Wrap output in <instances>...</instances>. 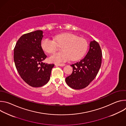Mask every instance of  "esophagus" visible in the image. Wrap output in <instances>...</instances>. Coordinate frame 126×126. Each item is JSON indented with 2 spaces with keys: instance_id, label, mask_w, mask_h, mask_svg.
Instances as JSON below:
<instances>
[{
  "instance_id": "obj_1",
  "label": "esophagus",
  "mask_w": 126,
  "mask_h": 126,
  "mask_svg": "<svg viewBox=\"0 0 126 126\" xmlns=\"http://www.w3.org/2000/svg\"><path fill=\"white\" fill-rule=\"evenodd\" d=\"M56 66H64L65 65V64L62 63V64H55Z\"/></svg>"
}]
</instances>
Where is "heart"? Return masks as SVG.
<instances>
[{"label":"heart","instance_id":"heart-1","mask_svg":"<svg viewBox=\"0 0 126 126\" xmlns=\"http://www.w3.org/2000/svg\"><path fill=\"white\" fill-rule=\"evenodd\" d=\"M58 46H62L61 52L54 54L50 56L51 62L59 63L69 60H77L85 54L88 48V42L86 39L71 33H63L55 36L53 39L43 38L41 47L47 53L55 52Z\"/></svg>","mask_w":126,"mask_h":126}]
</instances>
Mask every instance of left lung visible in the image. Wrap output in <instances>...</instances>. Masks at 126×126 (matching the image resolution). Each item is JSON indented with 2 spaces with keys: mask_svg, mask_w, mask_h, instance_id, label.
<instances>
[{
  "mask_svg": "<svg viewBox=\"0 0 126 126\" xmlns=\"http://www.w3.org/2000/svg\"><path fill=\"white\" fill-rule=\"evenodd\" d=\"M102 53L99 43L91 41L90 48L86 56L80 61L71 66L73 72L66 78L67 84L76 90L88 86L97 76L102 62Z\"/></svg>",
  "mask_w": 126,
  "mask_h": 126,
  "instance_id": "8db88e82",
  "label": "left lung"
}]
</instances>
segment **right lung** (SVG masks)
Listing matches in <instances>:
<instances>
[{
  "label": "right lung",
  "mask_w": 126,
  "mask_h": 126,
  "mask_svg": "<svg viewBox=\"0 0 126 126\" xmlns=\"http://www.w3.org/2000/svg\"><path fill=\"white\" fill-rule=\"evenodd\" d=\"M43 31L36 30L23 34L14 49V61L21 78L29 86L40 87L49 81L54 64L42 62L47 56L41 47Z\"/></svg>",
  "instance_id": "obj_1"
}]
</instances>
